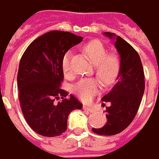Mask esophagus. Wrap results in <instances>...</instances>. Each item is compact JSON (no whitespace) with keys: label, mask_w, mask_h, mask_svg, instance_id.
Segmentation results:
<instances>
[{"label":"esophagus","mask_w":159,"mask_h":159,"mask_svg":"<svg viewBox=\"0 0 159 159\" xmlns=\"http://www.w3.org/2000/svg\"><path fill=\"white\" fill-rule=\"evenodd\" d=\"M84 109L90 112V113H94V109L93 107H87V106H84Z\"/></svg>","instance_id":"1"}]
</instances>
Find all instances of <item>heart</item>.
<instances>
[{"instance_id":"b5f03b06","label":"heart","mask_w":159,"mask_h":159,"mask_svg":"<svg viewBox=\"0 0 159 159\" xmlns=\"http://www.w3.org/2000/svg\"><path fill=\"white\" fill-rule=\"evenodd\" d=\"M84 51L94 65L97 76L106 84H112L116 78L120 68L118 57L116 54H107V49L101 42L97 40L87 43L84 46ZM70 59L71 56L68 53L65 54L63 58L62 65L65 74H70L72 72ZM99 90L100 84L94 78L80 80L74 86V92L84 102L90 101L94 94L99 92Z\"/></svg>"}]
</instances>
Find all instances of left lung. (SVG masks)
<instances>
[{
    "instance_id": "left-lung-1",
    "label": "left lung",
    "mask_w": 159,
    "mask_h": 159,
    "mask_svg": "<svg viewBox=\"0 0 159 159\" xmlns=\"http://www.w3.org/2000/svg\"><path fill=\"white\" fill-rule=\"evenodd\" d=\"M105 35L115 40L120 68L116 84L101 99L110 103L106 110L107 122L103 127L92 130L101 136H113L125 130L135 118L145 91V75L137 51L115 34L107 32Z\"/></svg>"
}]
</instances>
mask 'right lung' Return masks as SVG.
Here are the masks:
<instances>
[{"label":"right lung","mask_w":159,"mask_h":159,"mask_svg":"<svg viewBox=\"0 0 159 159\" xmlns=\"http://www.w3.org/2000/svg\"><path fill=\"white\" fill-rule=\"evenodd\" d=\"M83 37L69 32L52 31L35 39L23 52L17 84L23 116L30 127L43 137H57L67 129L69 114L83 105L61 89L63 58ZM63 99L58 103L55 100Z\"/></svg>","instance_id":"1"}]
</instances>
